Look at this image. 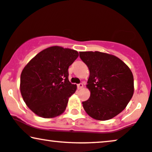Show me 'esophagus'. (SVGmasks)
Wrapping results in <instances>:
<instances>
[{"instance_id":"obj_1","label":"esophagus","mask_w":152,"mask_h":152,"mask_svg":"<svg viewBox=\"0 0 152 152\" xmlns=\"http://www.w3.org/2000/svg\"><path fill=\"white\" fill-rule=\"evenodd\" d=\"M83 88V83H79L78 84V89H81V88Z\"/></svg>"}]
</instances>
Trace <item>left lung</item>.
<instances>
[{"label": "left lung", "instance_id": "obj_1", "mask_svg": "<svg viewBox=\"0 0 152 152\" xmlns=\"http://www.w3.org/2000/svg\"><path fill=\"white\" fill-rule=\"evenodd\" d=\"M80 57L90 71L86 87L90 98L83 107L90 117L107 121L120 114L134 93L133 75L121 59L98 51L80 52Z\"/></svg>", "mask_w": 152, "mask_h": 152}]
</instances>
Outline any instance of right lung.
Wrapping results in <instances>:
<instances>
[{"label":"right lung","mask_w":152,"mask_h":152,"mask_svg":"<svg viewBox=\"0 0 152 152\" xmlns=\"http://www.w3.org/2000/svg\"><path fill=\"white\" fill-rule=\"evenodd\" d=\"M78 57L74 50L51 46L23 69L20 92L26 106L37 116L55 118L64 113L77 86L69 80V66Z\"/></svg>","instance_id":"right-lung-1"}]
</instances>
